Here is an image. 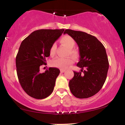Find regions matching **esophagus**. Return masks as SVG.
Returning a JSON list of instances; mask_svg holds the SVG:
<instances>
[{"label": "esophagus", "mask_w": 125, "mask_h": 125, "mask_svg": "<svg viewBox=\"0 0 125 125\" xmlns=\"http://www.w3.org/2000/svg\"><path fill=\"white\" fill-rule=\"evenodd\" d=\"M65 71V70H63V69H61V70H60V73H64Z\"/></svg>", "instance_id": "esophagus-1"}]
</instances>
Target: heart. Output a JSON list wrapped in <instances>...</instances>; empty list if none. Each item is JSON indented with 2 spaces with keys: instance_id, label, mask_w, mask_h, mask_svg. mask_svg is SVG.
<instances>
[{
  "instance_id": "b5f03b06",
  "label": "heart",
  "mask_w": 125,
  "mask_h": 125,
  "mask_svg": "<svg viewBox=\"0 0 125 125\" xmlns=\"http://www.w3.org/2000/svg\"><path fill=\"white\" fill-rule=\"evenodd\" d=\"M60 42L66 46L69 49V52L71 54L73 55L75 53V50H73V48L75 45V42L71 36L69 35H65L62 36L60 40ZM56 45L55 44H53L51 46L50 49V54L51 56H53L56 52ZM73 60L71 58H63V57H57L54 59L52 62V66L56 68H60L62 69H65L70 66L73 64Z\"/></svg>"
}]
</instances>
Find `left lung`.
<instances>
[{
	"instance_id": "8db88e82",
	"label": "left lung",
	"mask_w": 125,
	"mask_h": 125,
	"mask_svg": "<svg viewBox=\"0 0 125 125\" xmlns=\"http://www.w3.org/2000/svg\"><path fill=\"white\" fill-rule=\"evenodd\" d=\"M65 33L78 44L80 57L77 66L81 68L73 71L69 89L76 98H90L101 90L107 78L109 62L105 48L95 36L86 32L66 29Z\"/></svg>"
}]
</instances>
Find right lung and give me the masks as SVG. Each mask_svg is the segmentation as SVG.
<instances>
[{
	"label": "right lung",
	"instance_id": "add662e5",
	"mask_svg": "<svg viewBox=\"0 0 125 125\" xmlns=\"http://www.w3.org/2000/svg\"><path fill=\"white\" fill-rule=\"evenodd\" d=\"M64 29H40L34 31L21 43L15 59L17 73L21 86L30 96L38 99L52 94L60 73L56 68H49L40 73V67L46 65L50 49Z\"/></svg>",
	"mask_w": 125,
	"mask_h": 125
}]
</instances>
